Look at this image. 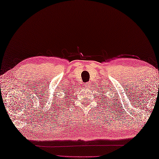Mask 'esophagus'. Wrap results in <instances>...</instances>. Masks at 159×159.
I'll use <instances>...</instances> for the list:
<instances>
[{
    "label": "esophagus",
    "instance_id": "obj_1",
    "mask_svg": "<svg viewBox=\"0 0 159 159\" xmlns=\"http://www.w3.org/2000/svg\"><path fill=\"white\" fill-rule=\"evenodd\" d=\"M84 86H85L86 88H89V86H90V85H89V83H85V84H84Z\"/></svg>",
    "mask_w": 159,
    "mask_h": 159
}]
</instances>
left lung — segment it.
I'll list each match as a JSON object with an SVG mask.
<instances>
[{"mask_svg": "<svg viewBox=\"0 0 159 159\" xmlns=\"http://www.w3.org/2000/svg\"><path fill=\"white\" fill-rule=\"evenodd\" d=\"M100 91H101V92H99V93H100V94H102V99H106L105 100H103V101H104L105 102H106V103H107V104H108V103L109 105L112 106V102H112V101L111 100L112 98H111V95H109L110 97H108L107 95L106 94V93H107V92H105V90H103V89H101ZM101 93H103V94H101ZM114 99H115V97H114ZM112 104L114 105V103H112Z\"/></svg>", "mask_w": 159, "mask_h": 159, "instance_id": "8db88e82", "label": "left lung"}]
</instances>
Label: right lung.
Wrapping results in <instances>:
<instances>
[{"label":"right lung","mask_w":159,"mask_h":159,"mask_svg":"<svg viewBox=\"0 0 159 159\" xmlns=\"http://www.w3.org/2000/svg\"><path fill=\"white\" fill-rule=\"evenodd\" d=\"M69 90H70H70H71V89H69ZM65 94H67V95H68V94H69V92H66Z\"/></svg>","instance_id":"obj_1"}]
</instances>
